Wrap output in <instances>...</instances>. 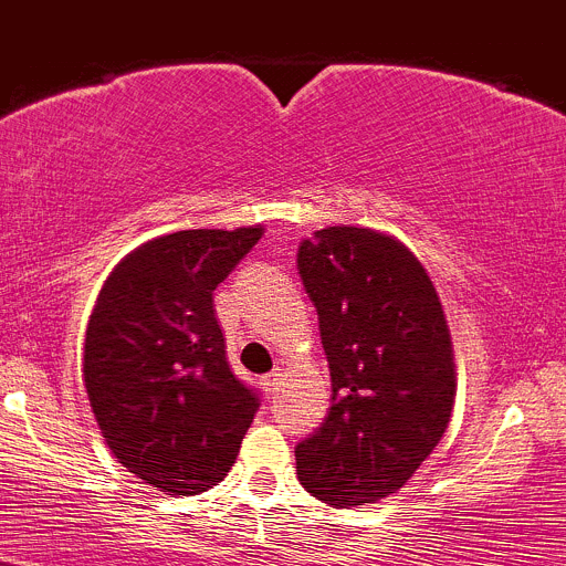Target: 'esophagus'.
Listing matches in <instances>:
<instances>
[{"instance_id": "obj_1", "label": "esophagus", "mask_w": 566, "mask_h": 566, "mask_svg": "<svg viewBox=\"0 0 566 566\" xmlns=\"http://www.w3.org/2000/svg\"><path fill=\"white\" fill-rule=\"evenodd\" d=\"M281 378H283V373L281 370H272V373H266V376H261V389H264V395L266 398H272V395L277 392V387H281Z\"/></svg>"}]
</instances>
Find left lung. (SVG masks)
<instances>
[{
  "instance_id": "1",
  "label": "left lung",
  "mask_w": 566,
  "mask_h": 566,
  "mask_svg": "<svg viewBox=\"0 0 566 566\" xmlns=\"http://www.w3.org/2000/svg\"><path fill=\"white\" fill-rule=\"evenodd\" d=\"M329 363L332 406L294 450L307 493L332 506L398 493L444 436L455 354L436 285L395 237L329 226L300 244Z\"/></svg>"
}]
</instances>
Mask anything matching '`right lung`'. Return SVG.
I'll return each instance as SVG.
<instances>
[{
    "instance_id": "1",
    "label": "right lung",
    "mask_w": 566,
    "mask_h": 566,
    "mask_svg": "<svg viewBox=\"0 0 566 566\" xmlns=\"http://www.w3.org/2000/svg\"><path fill=\"white\" fill-rule=\"evenodd\" d=\"M264 234L174 231L127 253L103 283L84 340V387L108 450L168 496L218 485L259 411L226 359L212 291Z\"/></svg>"
}]
</instances>
